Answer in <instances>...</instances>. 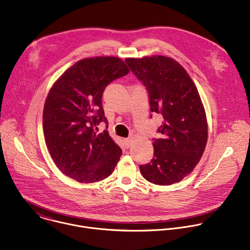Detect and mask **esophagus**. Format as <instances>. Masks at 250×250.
<instances>
[{"mask_svg": "<svg viewBox=\"0 0 250 250\" xmlns=\"http://www.w3.org/2000/svg\"><path fill=\"white\" fill-rule=\"evenodd\" d=\"M125 147H130L131 144H132V141H133V137H128V138H125Z\"/></svg>", "mask_w": 250, "mask_h": 250, "instance_id": "34e87169", "label": "esophagus"}]
</instances>
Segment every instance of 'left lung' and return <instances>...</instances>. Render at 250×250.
Returning <instances> with one entry per match:
<instances>
[{
  "mask_svg": "<svg viewBox=\"0 0 250 250\" xmlns=\"http://www.w3.org/2000/svg\"><path fill=\"white\" fill-rule=\"evenodd\" d=\"M126 64L149 93L151 112L163 116L153 139L154 157L140 166L143 177L157 185H171L190 174L208 141V122L199 91L186 70L174 59L152 55L126 58Z\"/></svg>",
  "mask_w": 250,
  "mask_h": 250,
  "instance_id": "8db88e82",
  "label": "left lung"
}]
</instances>
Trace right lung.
Instances as JSON below:
<instances>
[{"label": "right lung", "mask_w": 250, "mask_h": 250, "mask_svg": "<svg viewBox=\"0 0 250 250\" xmlns=\"http://www.w3.org/2000/svg\"><path fill=\"white\" fill-rule=\"evenodd\" d=\"M125 62L113 56L84 58L67 69L50 88L42 113L46 147L59 170L81 183L107 178L122 156V149L107 130L102 107L105 87L128 74Z\"/></svg>", "instance_id": "add662e5"}]
</instances>
